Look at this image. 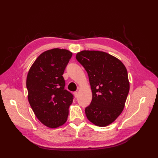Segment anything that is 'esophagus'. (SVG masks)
I'll list each match as a JSON object with an SVG mask.
<instances>
[{
  "instance_id": "esophagus-1",
  "label": "esophagus",
  "mask_w": 158,
  "mask_h": 158,
  "mask_svg": "<svg viewBox=\"0 0 158 158\" xmlns=\"http://www.w3.org/2000/svg\"><path fill=\"white\" fill-rule=\"evenodd\" d=\"M74 97L76 98H78V92H74Z\"/></svg>"
}]
</instances>
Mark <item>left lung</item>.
Instances as JSON below:
<instances>
[{
    "label": "left lung",
    "mask_w": 158,
    "mask_h": 158,
    "mask_svg": "<svg viewBox=\"0 0 158 158\" xmlns=\"http://www.w3.org/2000/svg\"><path fill=\"white\" fill-rule=\"evenodd\" d=\"M76 59L88 74L92 100L85 107L88 120L99 127L112 123L122 113L128 96L127 69L121 60L107 52L82 51Z\"/></svg>",
    "instance_id": "8db88e82"
}]
</instances>
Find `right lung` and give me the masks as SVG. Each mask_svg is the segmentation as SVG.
I'll return each instance as SVG.
<instances>
[{"mask_svg":"<svg viewBox=\"0 0 158 158\" xmlns=\"http://www.w3.org/2000/svg\"><path fill=\"white\" fill-rule=\"evenodd\" d=\"M73 53L52 49L37 57L27 76L28 101L35 116L44 125L56 128L67 120L73 95L64 89L63 74Z\"/></svg>","mask_w":158,"mask_h":158,"instance_id":"add662e5","label":"right lung"}]
</instances>
